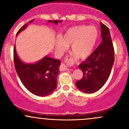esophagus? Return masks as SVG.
Segmentation results:
<instances>
[{
  "mask_svg": "<svg viewBox=\"0 0 129 129\" xmlns=\"http://www.w3.org/2000/svg\"><path fill=\"white\" fill-rule=\"evenodd\" d=\"M66 61L68 62V63H71V58L69 57L68 56H67L66 57ZM67 70H68V68H67V66H65V65L63 64H61V66H60V70L61 71H66Z\"/></svg>",
  "mask_w": 129,
  "mask_h": 129,
  "instance_id": "esophagus-1",
  "label": "esophagus"
}]
</instances>
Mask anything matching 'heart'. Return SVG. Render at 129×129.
I'll return each mask as SVG.
<instances>
[{"mask_svg": "<svg viewBox=\"0 0 129 129\" xmlns=\"http://www.w3.org/2000/svg\"><path fill=\"white\" fill-rule=\"evenodd\" d=\"M98 31L94 26H76L69 28L61 40L56 42L59 51L71 46V52L79 59L87 58L92 52L98 38Z\"/></svg>", "mask_w": 129, "mask_h": 129, "instance_id": "obj_1", "label": "heart"}]
</instances>
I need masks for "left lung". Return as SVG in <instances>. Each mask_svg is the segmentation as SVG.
Here are the masks:
<instances>
[{"label": "left lung", "mask_w": 129, "mask_h": 129, "mask_svg": "<svg viewBox=\"0 0 129 129\" xmlns=\"http://www.w3.org/2000/svg\"><path fill=\"white\" fill-rule=\"evenodd\" d=\"M102 43L84 61L79 65L83 73L81 80L76 82L83 92L92 93L105 85L114 61V50L108 27L100 23Z\"/></svg>", "instance_id": "1"}]
</instances>
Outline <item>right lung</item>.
Instances as JSON below:
<instances>
[{
	"label": "right lung",
	"instance_id": "1",
	"mask_svg": "<svg viewBox=\"0 0 129 129\" xmlns=\"http://www.w3.org/2000/svg\"><path fill=\"white\" fill-rule=\"evenodd\" d=\"M34 20L30 21L32 23ZM62 21L49 20L50 23L57 24ZM26 23L18 30L16 36L26 28ZM13 59L15 70L24 86L32 93L37 96H47L56 88L57 76L61 62L46 56L35 64H26L20 60L16 52L15 45L13 48Z\"/></svg>",
	"mask_w": 129,
	"mask_h": 129
}]
</instances>
